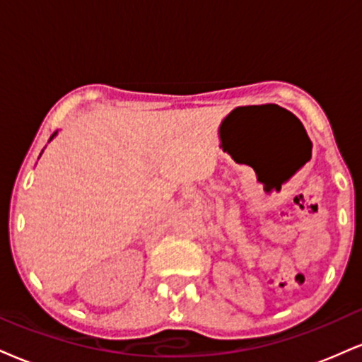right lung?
I'll return each instance as SVG.
<instances>
[{"mask_svg":"<svg viewBox=\"0 0 362 362\" xmlns=\"http://www.w3.org/2000/svg\"><path fill=\"white\" fill-rule=\"evenodd\" d=\"M55 136H57V132H55L54 134H52V136H50V139H49V141H52V139H54ZM42 153H43V151H42ZM42 153H40V155H42Z\"/></svg>","mask_w":362,"mask_h":362,"instance_id":"obj_1","label":"right lung"}]
</instances>
